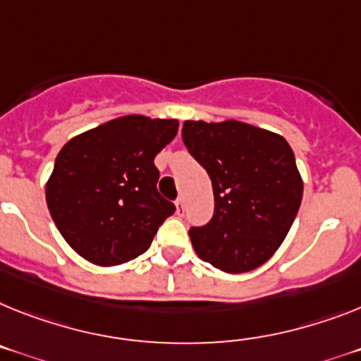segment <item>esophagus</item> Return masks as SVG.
<instances>
[{
    "label": "esophagus",
    "mask_w": 361,
    "mask_h": 361,
    "mask_svg": "<svg viewBox=\"0 0 361 361\" xmlns=\"http://www.w3.org/2000/svg\"><path fill=\"white\" fill-rule=\"evenodd\" d=\"M174 205H176V211H178V214L183 213V198H181V196H178V200L174 202Z\"/></svg>",
    "instance_id": "1"
}]
</instances>
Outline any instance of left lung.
<instances>
[{
    "instance_id": "8db88e82",
    "label": "left lung",
    "mask_w": 361,
    "mask_h": 361,
    "mask_svg": "<svg viewBox=\"0 0 361 361\" xmlns=\"http://www.w3.org/2000/svg\"><path fill=\"white\" fill-rule=\"evenodd\" d=\"M181 137L213 183V218L189 231L196 255L226 274L262 266L288 235L302 198L286 139L240 121H185Z\"/></svg>"
}]
</instances>
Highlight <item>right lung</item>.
<instances>
[{
  "mask_svg": "<svg viewBox=\"0 0 361 361\" xmlns=\"http://www.w3.org/2000/svg\"><path fill=\"white\" fill-rule=\"evenodd\" d=\"M178 134L176 119L124 115L69 139L45 200L60 235L97 266H117L150 247L176 211L157 192L154 157Z\"/></svg>",
  "mask_w": 361,
  "mask_h": 361,
  "instance_id": "obj_1",
  "label": "right lung"
}]
</instances>
